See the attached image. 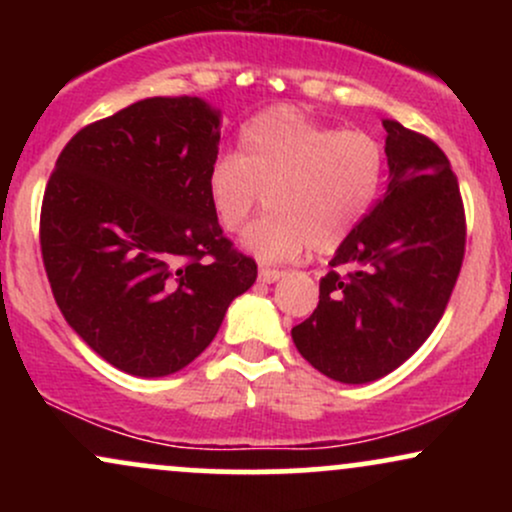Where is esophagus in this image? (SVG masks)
Here are the masks:
<instances>
[{"label":"esophagus","instance_id":"obj_1","mask_svg":"<svg viewBox=\"0 0 512 512\" xmlns=\"http://www.w3.org/2000/svg\"><path fill=\"white\" fill-rule=\"evenodd\" d=\"M284 272H279V269H272V267H260V281L262 284H274V281H279Z\"/></svg>","mask_w":512,"mask_h":512}]
</instances>
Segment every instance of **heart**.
<instances>
[{"instance_id":"1","label":"heart","mask_w":512,"mask_h":512,"mask_svg":"<svg viewBox=\"0 0 512 512\" xmlns=\"http://www.w3.org/2000/svg\"><path fill=\"white\" fill-rule=\"evenodd\" d=\"M385 154L363 129L317 125L293 108H272L240 129L238 156L216 158L207 192L228 233L248 226L267 195L269 214L245 248L260 260H293L305 250L334 252L373 207Z\"/></svg>"}]
</instances>
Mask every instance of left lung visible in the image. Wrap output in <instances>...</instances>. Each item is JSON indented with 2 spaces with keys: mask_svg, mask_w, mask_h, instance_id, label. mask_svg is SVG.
I'll list each match as a JSON object with an SVG mask.
<instances>
[{
  "mask_svg": "<svg viewBox=\"0 0 512 512\" xmlns=\"http://www.w3.org/2000/svg\"><path fill=\"white\" fill-rule=\"evenodd\" d=\"M383 127L387 192L339 245L313 315L291 330L310 366L349 385L392 373L431 337L467 243L460 185L443 149L397 120Z\"/></svg>",
  "mask_w": 512,
  "mask_h": 512,
  "instance_id": "8db88e82",
  "label": "left lung"
}]
</instances>
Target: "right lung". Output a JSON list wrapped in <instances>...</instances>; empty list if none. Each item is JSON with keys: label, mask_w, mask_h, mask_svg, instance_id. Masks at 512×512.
<instances>
[{"label": "right lung", "mask_w": 512, "mask_h": 512, "mask_svg": "<svg viewBox=\"0 0 512 512\" xmlns=\"http://www.w3.org/2000/svg\"><path fill=\"white\" fill-rule=\"evenodd\" d=\"M219 125L202 98H144L79 129L45 187L52 296L69 327L129 375L163 378L195 361L257 279L209 202Z\"/></svg>", "instance_id": "add662e5"}]
</instances>
